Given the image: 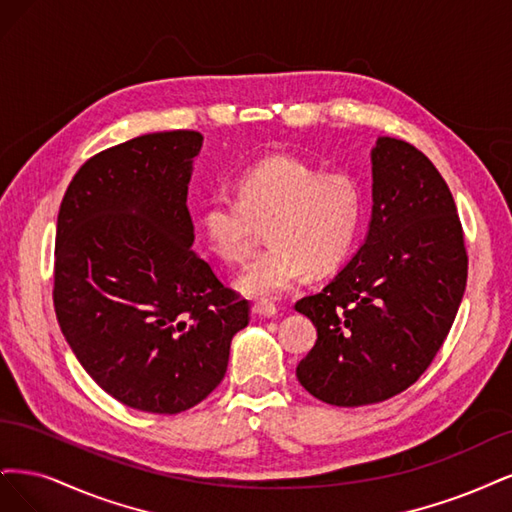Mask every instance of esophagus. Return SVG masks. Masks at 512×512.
Listing matches in <instances>:
<instances>
[{"label":"esophagus","instance_id":"esophagus-1","mask_svg":"<svg viewBox=\"0 0 512 512\" xmlns=\"http://www.w3.org/2000/svg\"><path fill=\"white\" fill-rule=\"evenodd\" d=\"M253 312H255V315L263 317V319H270V317H276L278 308H276V304H272V302L261 300V302H255V304H253Z\"/></svg>","mask_w":512,"mask_h":512}]
</instances>
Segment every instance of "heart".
Here are the masks:
<instances>
[{
	"instance_id": "1",
	"label": "heart",
	"mask_w": 512,
	"mask_h": 512,
	"mask_svg": "<svg viewBox=\"0 0 512 512\" xmlns=\"http://www.w3.org/2000/svg\"><path fill=\"white\" fill-rule=\"evenodd\" d=\"M364 219V191L346 172H321L295 157H266L238 176L236 195L212 191L197 208V227L225 261L253 249L257 223H268V249L238 276L253 298H280L308 272L327 274L349 257Z\"/></svg>"
}]
</instances>
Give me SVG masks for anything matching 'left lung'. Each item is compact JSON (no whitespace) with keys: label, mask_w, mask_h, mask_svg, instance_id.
<instances>
[{"label":"left lung","mask_w":512,"mask_h":512,"mask_svg":"<svg viewBox=\"0 0 512 512\" xmlns=\"http://www.w3.org/2000/svg\"><path fill=\"white\" fill-rule=\"evenodd\" d=\"M372 178L364 246L323 291L295 302L317 327L298 381L344 408L385 402L419 381L468 278L464 229L434 163L408 142L378 138Z\"/></svg>","instance_id":"left-lung-1"}]
</instances>
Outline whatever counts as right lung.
Here are the masks:
<instances>
[{
  "label": "right lung",
  "mask_w": 512,
  "mask_h": 512,
  "mask_svg": "<svg viewBox=\"0 0 512 512\" xmlns=\"http://www.w3.org/2000/svg\"><path fill=\"white\" fill-rule=\"evenodd\" d=\"M200 131L146 134L82 163L63 195L53 304L80 366L121 404L176 415L223 381L251 304L191 251Z\"/></svg>",
  "instance_id": "right-lung-1"
}]
</instances>
